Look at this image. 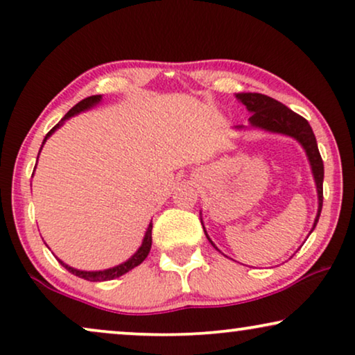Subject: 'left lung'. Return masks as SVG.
Masks as SVG:
<instances>
[{
    "label": "left lung",
    "instance_id": "8db88e82",
    "mask_svg": "<svg viewBox=\"0 0 355 355\" xmlns=\"http://www.w3.org/2000/svg\"><path fill=\"white\" fill-rule=\"evenodd\" d=\"M234 96L241 104H244L248 109V112L251 114V117L248 119V125H234L233 128L236 132H244V130H261V132L267 133H275V135H283V137H289L301 144L304 153H306L309 166H311L313 182H315L317 188V199H318V209L315 220H313V225L311 228V234L317 227L318 218H320L322 212V204H323V161L320 153H318L317 139L315 135L312 132V127L309 125L306 119L297 116L296 112H293L291 109L284 106L277 99L270 96H266V94L261 93H234ZM201 216V225L204 228V233H206V238L209 243L212 244L214 248L220 252L209 234L206 232V227H204L202 222V212H199ZM309 238V236H307Z\"/></svg>",
    "mask_w": 355,
    "mask_h": 355
}]
</instances>
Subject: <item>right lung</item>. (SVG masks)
Returning <instances> with one entry per match:
<instances>
[{
  "label": "right lung",
  "instance_id": "1",
  "mask_svg": "<svg viewBox=\"0 0 355 355\" xmlns=\"http://www.w3.org/2000/svg\"><path fill=\"white\" fill-rule=\"evenodd\" d=\"M101 101H103V96L101 94H94V96H88V98H85V99H82V101H80L78 104H76V106H73L71 111H69L66 116H64L62 119H61V122L59 123H56V125H54L51 130H49L48 132V135L46 137H44V139H43V143H42V148L44 146V143H46V139L51 137V135L56 132L58 128H61L64 123H66L69 119L71 117H73V116H78V114H82V112H87V111H89V109H93V107H96L98 104H101ZM42 148H40V153H42ZM40 153H38V156H40ZM37 167V166H35ZM151 232H153V222H149V225H148V228H146V233H144V236H143V241H141V246H139L138 249H137V252L133 254L132 257H128L125 262H122V263H119V266H114V267H111V268H104V270H93V272H88V270H78V268H73V267H71V266H67L66 262H62L61 259H58L59 262H61V266L62 267H66L69 272L71 273H73V275L76 277H80V278H83V279H88V282H107V279H114V278H119V277H122V275H125L127 272H130L132 270V268H135V267H138L139 263H141L144 259L148 257V254H149V251H151V244H153V236H151Z\"/></svg>",
  "mask_w": 355,
  "mask_h": 355
}]
</instances>
